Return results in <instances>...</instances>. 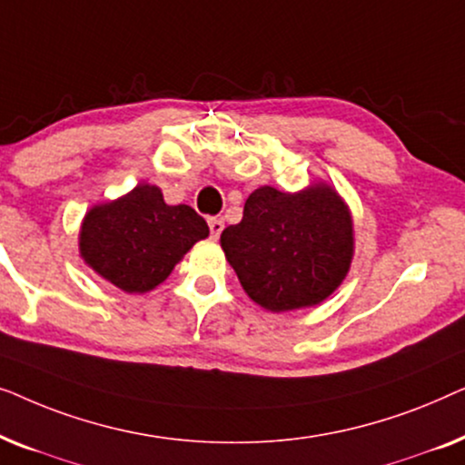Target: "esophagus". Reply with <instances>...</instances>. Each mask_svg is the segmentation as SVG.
<instances>
[{"instance_id": "34e87169", "label": "esophagus", "mask_w": 465, "mask_h": 465, "mask_svg": "<svg viewBox=\"0 0 465 465\" xmlns=\"http://www.w3.org/2000/svg\"><path fill=\"white\" fill-rule=\"evenodd\" d=\"M209 232H212L213 239H218L222 231H224V220L222 218H209Z\"/></svg>"}]
</instances>
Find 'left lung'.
Here are the masks:
<instances>
[{
    "label": "left lung",
    "mask_w": 465,
    "mask_h": 465,
    "mask_svg": "<svg viewBox=\"0 0 465 465\" xmlns=\"http://www.w3.org/2000/svg\"><path fill=\"white\" fill-rule=\"evenodd\" d=\"M222 250L253 302L269 311L311 307L332 294L353 256V226L332 188L298 194L253 190Z\"/></svg>",
    "instance_id": "left-lung-1"
}]
</instances>
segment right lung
<instances>
[{
    "label": "right lung",
    "instance_id": "add662e5",
    "mask_svg": "<svg viewBox=\"0 0 465 465\" xmlns=\"http://www.w3.org/2000/svg\"><path fill=\"white\" fill-rule=\"evenodd\" d=\"M207 222L188 205H167L161 188L139 183L123 199L93 207L82 222L80 253L124 292H148L169 277Z\"/></svg>",
    "mask_w": 465,
    "mask_h": 465
}]
</instances>
